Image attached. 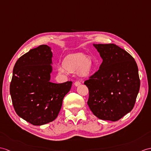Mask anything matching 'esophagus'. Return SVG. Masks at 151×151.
<instances>
[{
    "instance_id": "esophagus-1",
    "label": "esophagus",
    "mask_w": 151,
    "mask_h": 151,
    "mask_svg": "<svg viewBox=\"0 0 151 151\" xmlns=\"http://www.w3.org/2000/svg\"><path fill=\"white\" fill-rule=\"evenodd\" d=\"M74 84H75V86H78L79 85H80V84H81V83H80V82H78V81H76V82H75Z\"/></svg>"
}]
</instances>
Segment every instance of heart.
Here are the masks:
<instances>
[{
	"label": "heart",
	"mask_w": 151,
	"mask_h": 151,
	"mask_svg": "<svg viewBox=\"0 0 151 151\" xmlns=\"http://www.w3.org/2000/svg\"><path fill=\"white\" fill-rule=\"evenodd\" d=\"M93 68L92 60L84 54L78 53L66 58L64 64L58 66V71L62 74L69 72H78L83 76H89Z\"/></svg>",
	"instance_id": "obj_1"
}]
</instances>
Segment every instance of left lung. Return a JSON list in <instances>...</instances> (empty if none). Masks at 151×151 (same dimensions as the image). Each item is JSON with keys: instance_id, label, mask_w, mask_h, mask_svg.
<instances>
[{"instance_id": "1", "label": "left lung", "mask_w": 151, "mask_h": 151, "mask_svg": "<svg viewBox=\"0 0 151 151\" xmlns=\"http://www.w3.org/2000/svg\"><path fill=\"white\" fill-rule=\"evenodd\" d=\"M93 45L103 61L99 71L84 82L89 93L87 104L99 119L117 121L134 107L140 86L138 66L116 45Z\"/></svg>"}]
</instances>
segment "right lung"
<instances>
[{"label":"right lung","instance_id":"obj_1","mask_svg":"<svg viewBox=\"0 0 151 151\" xmlns=\"http://www.w3.org/2000/svg\"><path fill=\"white\" fill-rule=\"evenodd\" d=\"M52 53L51 48L41 45L20 57L13 70L10 94L16 113L34 125L55 120L72 82H50Z\"/></svg>","mask_w":151,"mask_h":151}]
</instances>
